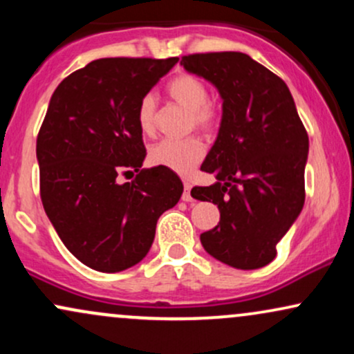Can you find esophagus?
I'll use <instances>...</instances> for the list:
<instances>
[{
	"label": "esophagus",
	"mask_w": 354,
	"mask_h": 354,
	"mask_svg": "<svg viewBox=\"0 0 354 354\" xmlns=\"http://www.w3.org/2000/svg\"><path fill=\"white\" fill-rule=\"evenodd\" d=\"M183 201H191L193 198H191V183L185 181V191H183V196H181Z\"/></svg>",
	"instance_id": "34e87169"
}]
</instances>
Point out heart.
<instances>
[{
	"mask_svg": "<svg viewBox=\"0 0 354 354\" xmlns=\"http://www.w3.org/2000/svg\"><path fill=\"white\" fill-rule=\"evenodd\" d=\"M166 95L174 103L188 109V128L203 133H213L219 124V109L208 100V86L198 76L181 73L166 84ZM138 126L145 135H151L156 128V101L146 95L138 104ZM205 146L196 136L183 140H161L149 149V161L154 166H163L174 173L186 174L201 161Z\"/></svg>",
	"mask_w": 354,
	"mask_h": 354,
	"instance_id": "1",
	"label": "heart"
}]
</instances>
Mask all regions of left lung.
Wrapping results in <instances>:
<instances>
[{
  "instance_id": "1",
  "label": "left lung",
  "mask_w": 354,
  "mask_h": 354,
  "mask_svg": "<svg viewBox=\"0 0 354 354\" xmlns=\"http://www.w3.org/2000/svg\"><path fill=\"white\" fill-rule=\"evenodd\" d=\"M181 64L214 84L223 100L218 138L201 165L216 183L191 189L219 209L218 226L201 234V245L238 270L266 266L304 205L310 141L293 96L245 53H198Z\"/></svg>"
}]
</instances>
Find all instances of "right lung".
<instances>
[{
	"instance_id": "1",
	"label": "right lung",
	"mask_w": 354,
	"mask_h": 354,
	"mask_svg": "<svg viewBox=\"0 0 354 354\" xmlns=\"http://www.w3.org/2000/svg\"><path fill=\"white\" fill-rule=\"evenodd\" d=\"M178 58H103L53 93L36 140L43 208L83 265L103 273L135 266L153 245L158 218L183 183L163 166L143 169L138 104ZM136 171L120 183L119 174Z\"/></svg>"
}]
</instances>
